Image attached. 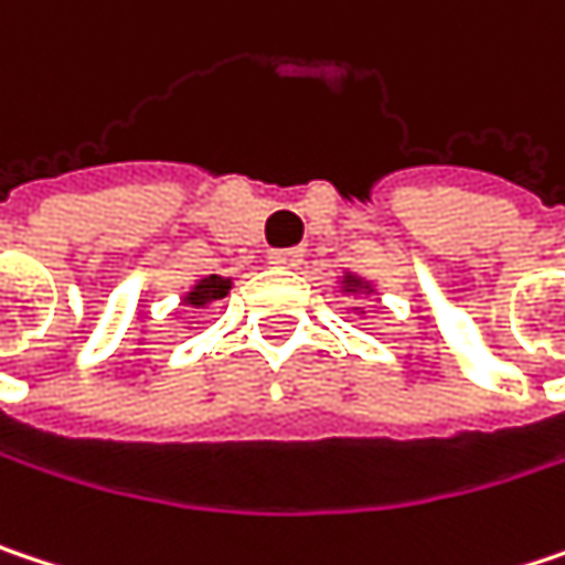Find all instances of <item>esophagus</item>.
Listing matches in <instances>:
<instances>
[{
  "label": "esophagus",
  "instance_id": "34e87169",
  "mask_svg": "<svg viewBox=\"0 0 565 565\" xmlns=\"http://www.w3.org/2000/svg\"><path fill=\"white\" fill-rule=\"evenodd\" d=\"M268 262H271L275 268H300L303 252H300V248H281V252H271Z\"/></svg>",
  "mask_w": 565,
  "mask_h": 565
}]
</instances>
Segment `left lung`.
<instances>
[{"label": "left lung", "mask_w": 565, "mask_h": 565, "mask_svg": "<svg viewBox=\"0 0 565 565\" xmlns=\"http://www.w3.org/2000/svg\"><path fill=\"white\" fill-rule=\"evenodd\" d=\"M335 284H339V294H345V297H372L375 294V284L359 278V275H352V271H342V278ZM355 310L365 313L362 307H355Z\"/></svg>", "instance_id": "8db88e82"}]
</instances>
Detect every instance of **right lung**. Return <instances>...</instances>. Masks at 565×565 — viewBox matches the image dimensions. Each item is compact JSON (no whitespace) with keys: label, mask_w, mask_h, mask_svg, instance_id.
<instances>
[{"label":"right lung","mask_w":565,"mask_h":565,"mask_svg":"<svg viewBox=\"0 0 565 565\" xmlns=\"http://www.w3.org/2000/svg\"><path fill=\"white\" fill-rule=\"evenodd\" d=\"M230 290H232V278H223V275H206V278H200V281L193 284L190 290H183L180 303H183V307H193V310H206V307L220 303Z\"/></svg>","instance_id":"1"}]
</instances>
